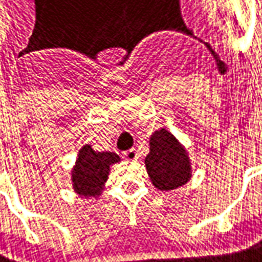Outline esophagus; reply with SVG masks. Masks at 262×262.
Wrapping results in <instances>:
<instances>
[{
    "mask_svg": "<svg viewBox=\"0 0 262 262\" xmlns=\"http://www.w3.org/2000/svg\"><path fill=\"white\" fill-rule=\"evenodd\" d=\"M123 156H124V159H127V160H132V162L138 159V152H136V149H133V148L127 149V151H124V152H123Z\"/></svg>",
    "mask_w": 262,
    "mask_h": 262,
    "instance_id": "esophagus-1",
    "label": "esophagus"
}]
</instances>
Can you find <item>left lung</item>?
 Returning a JSON list of instances; mask_svg holds the SVG:
<instances>
[{"label": "left lung", "instance_id": "obj_1", "mask_svg": "<svg viewBox=\"0 0 262 262\" xmlns=\"http://www.w3.org/2000/svg\"><path fill=\"white\" fill-rule=\"evenodd\" d=\"M145 166L152 185L162 191L177 190L191 178V163L185 148L166 129L151 135Z\"/></svg>", "mask_w": 262, "mask_h": 262}]
</instances>
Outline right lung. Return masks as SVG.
<instances>
[{"label":"right lung","mask_w":262,"mask_h":262,"mask_svg":"<svg viewBox=\"0 0 262 262\" xmlns=\"http://www.w3.org/2000/svg\"><path fill=\"white\" fill-rule=\"evenodd\" d=\"M117 162H120V157L116 152H98L90 145L83 146L72 169L74 191L84 197L99 195L108 179L110 166Z\"/></svg>","instance_id":"right-lung-1"}]
</instances>
